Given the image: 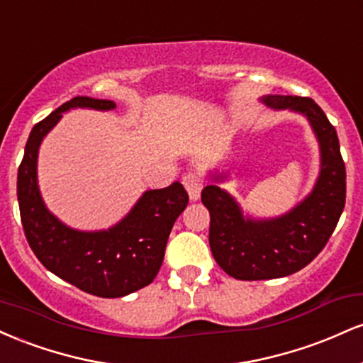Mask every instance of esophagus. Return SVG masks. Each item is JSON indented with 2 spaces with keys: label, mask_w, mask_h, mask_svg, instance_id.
I'll return each instance as SVG.
<instances>
[{
  "label": "esophagus",
  "mask_w": 363,
  "mask_h": 363,
  "mask_svg": "<svg viewBox=\"0 0 363 363\" xmlns=\"http://www.w3.org/2000/svg\"><path fill=\"white\" fill-rule=\"evenodd\" d=\"M182 184H184L187 194H189V198L196 201V199L199 198V194H201V189H203V179L199 176L198 172H193V170H189V172H186L184 176H182Z\"/></svg>",
  "instance_id": "1"
}]
</instances>
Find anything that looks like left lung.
I'll return each mask as SVG.
<instances>
[{
  "label": "left lung",
  "mask_w": 363,
  "mask_h": 363,
  "mask_svg": "<svg viewBox=\"0 0 363 363\" xmlns=\"http://www.w3.org/2000/svg\"><path fill=\"white\" fill-rule=\"evenodd\" d=\"M272 109L303 114L319 141L320 172L314 189L289 213L277 218L244 216L239 203L216 184L203 189L201 201L210 211V247L215 261L235 280H272L306 268L336 228L347 198V170L336 129L309 97L268 95ZM216 174L213 181H223Z\"/></svg>",
  "instance_id": "8db88e82"
}]
</instances>
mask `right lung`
I'll list each match as a JSON object with an SVG mask.
<instances>
[{"instance_id": "right-lung-1", "label": "right lung", "mask_w": 363, "mask_h": 363, "mask_svg": "<svg viewBox=\"0 0 363 363\" xmlns=\"http://www.w3.org/2000/svg\"><path fill=\"white\" fill-rule=\"evenodd\" d=\"M74 107L111 111L116 104L74 97L32 128L16 177L20 218L28 245L49 272L86 294L104 298L124 297L150 285L157 277L170 230L187 206L189 196L181 182L147 191L109 230L82 232L60 222L40 196L37 153L62 112Z\"/></svg>"}]
</instances>
